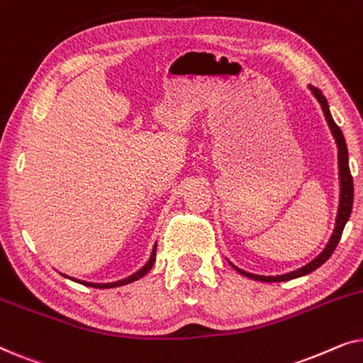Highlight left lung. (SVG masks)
<instances>
[{"mask_svg": "<svg viewBox=\"0 0 363 363\" xmlns=\"http://www.w3.org/2000/svg\"><path fill=\"white\" fill-rule=\"evenodd\" d=\"M309 87H311L312 94H314V96H315L317 101H319L322 111H324L325 121H327V123H329L332 135H334L335 142H337V148H339L340 201H339V213H337V220H335V228H334V233H332L329 242H327V246L324 247V251H322L320 255L317 256L314 261H311L309 264L302 266L301 269L287 272V274H282V276H257V274H251V272L242 271V269H240V267H236L235 264H231V262H230V264L235 267V269L240 272V274L246 276V277H251V279H255V281H261V282H282V281L296 279V277L306 276V274H309V272L315 271L317 267H320L322 264H324V262L332 256V252L335 251V247H337V245H339V241H340V238H342V231H344V228H345V223L349 221L350 213H352V205H354V180H352V175H350L349 152H347V143H345L344 133H342L340 127L337 125V123L334 122V118H332L330 111H329V104H327V99L324 97V94H322L319 89H315L314 86H309Z\"/></svg>", "mask_w": 363, "mask_h": 363, "instance_id": "8db88e82", "label": "left lung"}]
</instances>
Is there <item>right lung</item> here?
<instances>
[{"label": "right lung", "mask_w": 363, "mask_h": 363, "mask_svg": "<svg viewBox=\"0 0 363 363\" xmlns=\"http://www.w3.org/2000/svg\"><path fill=\"white\" fill-rule=\"evenodd\" d=\"M155 256H157V245L153 246V250H152V255H150V259L147 261V264H145V266L140 267V269H138L137 272H133L132 276L125 277V279H121V281H116V282H107V284H94V282L77 281V279H74V277H69V276H66V277H69V279H72V281H76V282H81V284H84V286H89V287H96V289H108V287H118V286H125V284H128V282H133V281L140 279V277L145 276L147 272L152 269L153 262H155Z\"/></svg>", "instance_id": "add662e5"}]
</instances>
